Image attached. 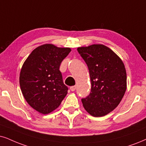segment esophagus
<instances>
[{"label":"esophagus","mask_w":146,"mask_h":146,"mask_svg":"<svg viewBox=\"0 0 146 146\" xmlns=\"http://www.w3.org/2000/svg\"><path fill=\"white\" fill-rule=\"evenodd\" d=\"M75 89H76V86H73L70 87V90H71V91H72V92L75 91Z\"/></svg>","instance_id":"esophagus-1"}]
</instances>
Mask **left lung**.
Listing matches in <instances>:
<instances>
[{"instance_id": "left-lung-1", "label": "left lung", "mask_w": 146, "mask_h": 146, "mask_svg": "<svg viewBox=\"0 0 146 146\" xmlns=\"http://www.w3.org/2000/svg\"><path fill=\"white\" fill-rule=\"evenodd\" d=\"M86 62L91 80V92L82 99L87 112L103 117L117 107L127 89L125 64L118 55L103 44L77 48Z\"/></svg>"}]
</instances>
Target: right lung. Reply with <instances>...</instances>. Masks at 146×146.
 Instances as JSON below:
<instances>
[{
  "instance_id": "1",
  "label": "right lung",
  "mask_w": 146,
  "mask_h": 146,
  "mask_svg": "<svg viewBox=\"0 0 146 146\" xmlns=\"http://www.w3.org/2000/svg\"><path fill=\"white\" fill-rule=\"evenodd\" d=\"M70 48H59L51 44L37 47L22 66L20 88L24 98L40 113H50L60 106L67 94L59 67L69 54Z\"/></svg>"
}]
</instances>
